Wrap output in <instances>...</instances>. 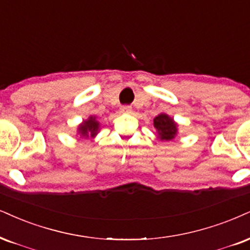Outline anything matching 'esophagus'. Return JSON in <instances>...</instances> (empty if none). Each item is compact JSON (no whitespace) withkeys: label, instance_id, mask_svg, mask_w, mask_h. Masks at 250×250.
I'll list each match as a JSON object with an SVG mask.
<instances>
[{"label":"esophagus","instance_id":"esophagus-1","mask_svg":"<svg viewBox=\"0 0 250 250\" xmlns=\"http://www.w3.org/2000/svg\"><path fill=\"white\" fill-rule=\"evenodd\" d=\"M132 111V107L130 105H123L122 107H120V112L123 113H128L131 112Z\"/></svg>","mask_w":250,"mask_h":250}]
</instances>
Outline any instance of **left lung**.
I'll return each mask as SVG.
<instances>
[{"mask_svg": "<svg viewBox=\"0 0 250 250\" xmlns=\"http://www.w3.org/2000/svg\"><path fill=\"white\" fill-rule=\"evenodd\" d=\"M154 127L158 132V138L160 140H172L177 135V124L171 117L166 113H160L154 118Z\"/></svg>", "mask_w": 250, "mask_h": 250, "instance_id": "obj_1", "label": "left lung"}]
</instances>
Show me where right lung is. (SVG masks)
<instances>
[{"mask_svg":"<svg viewBox=\"0 0 250 250\" xmlns=\"http://www.w3.org/2000/svg\"><path fill=\"white\" fill-rule=\"evenodd\" d=\"M78 130L80 135L83 138H94L95 135L97 134L98 130H100V123H98L96 117L90 116L87 120H84V122L79 126Z\"/></svg>","mask_w":250,"mask_h":250,"instance_id":"add662e5","label":"right lung"}]
</instances>
